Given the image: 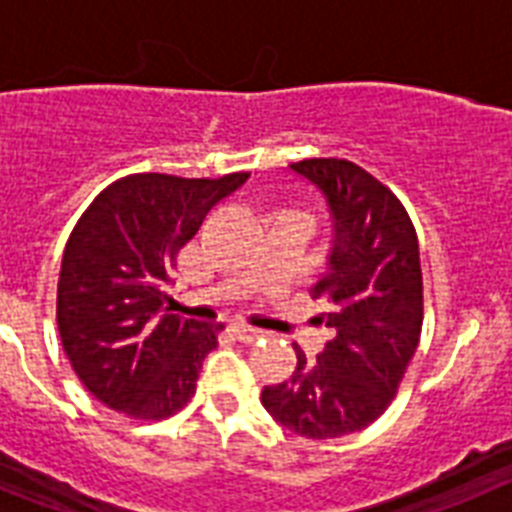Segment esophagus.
Wrapping results in <instances>:
<instances>
[{"instance_id":"1","label":"esophagus","mask_w":512,"mask_h":512,"mask_svg":"<svg viewBox=\"0 0 512 512\" xmlns=\"http://www.w3.org/2000/svg\"><path fill=\"white\" fill-rule=\"evenodd\" d=\"M231 333H234L242 343H252L263 336V330L252 328V325H244V322H234V325H231Z\"/></svg>"}]
</instances>
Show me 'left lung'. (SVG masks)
<instances>
[{"mask_svg":"<svg viewBox=\"0 0 512 512\" xmlns=\"http://www.w3.org/2000/svg\"><path fill=\"white\" fill-rule=\"evenodd\" d=\"M296 174L325 195L333 216L328 273L312 299L333 333L317 359L299 346L286 382L263 390L268 414L307 440L351 435L380 419L419 346L424 286L409 213L375 176L346 158H304Z\"/></svg>","mask_w":512,"mask_h":512,"instance_id":"1","label":"left lung"}]
</instances>
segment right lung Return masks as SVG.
<instances>
[{"label":"right lung","instance_id":"1","mask_svg":"<svg viewBox=\"0 0 512 512\" xmlns=\"http://www.w3.org/2000/svg\"><path fill=\"white\" fill-rule=\"evenodd\" d=\"M247 176H122L75 223L59 270V338L75 375L109 409L158 422L195 395L223 325L171 315L163 289L179 249Z\"/></svg>","mask_w":512,"mask_h":512}]
</instances>
